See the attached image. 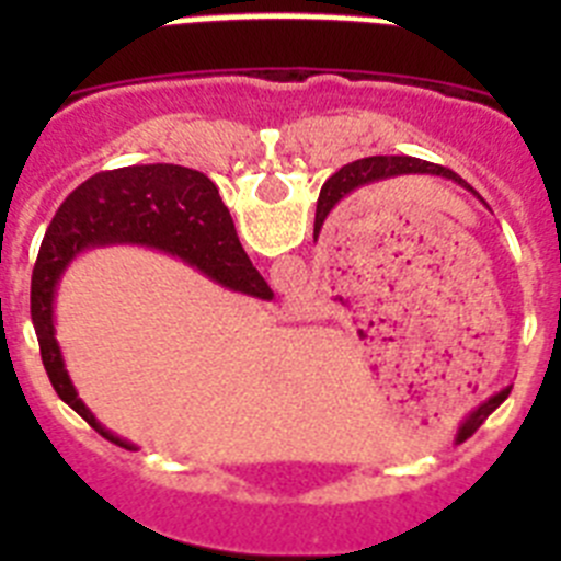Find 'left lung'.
Returning <instances> with one entry per match:
<instances>
[{
    "mask_svg": "<svg viewBox=\"0 0 561 561\" xmlns=\"http://www.w3.org/2000/svg\"><path fill=\"white\" fill-rule=\"evenodd\" d=\"M401 173H435V176H447V180L463 185L466 191H472V187L460 180L458 173H453L449 168H444V165H433V162L415 160V157H365V160H356V162H348V165H342L334 176H329V180H325L323 191H320V199H317V225H323L325 216H329V213L334 210V207L340 205L345 196H351L354 191H359V187H365V185H374V182L390 180V176H401ZM505 393H508V388L500 390V393L492 396V399L485 401V404H480V408L474 410L469 419H466L463 427L458 430V440H463L466 435H472L474 430L483 424L485 415L497 408L500 399H505Z\"/></svg>",
    "mask_w": 561,
    "mask_h": 561,
    "instance_id": "8db88e82",
    "label": "left lung"
}]
</instances>
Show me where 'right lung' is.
Wrapping results in <instances>:
<instances>
[{"instance_id":"add662e5","label":"right lung","mask_w":561,"mask_h":561,"mask_svg":"<svg viewBox=\"0 0 561 561\" xmlns=\"http://www.w3.org/2000/svg\"><path fill=\"white\" fill-rule=\"evenodd\" d=\"M140 244L182 257L216 284L241 295L272 300V289L252 266L236 236L230 210L202 171L182 165H128L95 173L69 193L49 221L38 250L30 317L36 325L44 370L56 393L76 410L89 427L117 447L128 440L106 430L78 399L56 340V289L76 255L92 247Z\"/></svg>"}]
</instances>
